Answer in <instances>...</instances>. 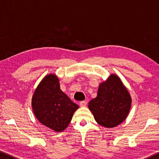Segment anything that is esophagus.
<instances>
[{"label":"esophagus","mask_w":159,"mask_h":159,"mask_svg":"<svg viewBox=\"0 0 159 159\" xmlns=\"http://www.w3.org/2000/svg\"><path fill=\"white\" fill-rule=\"evenodd\" d=\"M87 104V101H81L80 102V105L81 107H85Z\"/></svg>","instance_id":"obj_1"}]
</instances>
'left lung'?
I'll list each match as a JSON object with an SVG mask.
<instances>
[{
  "instance_id": "obj_1",
  "label": "left lung",
  "mask_w": 159,
  "mask_h": 159,
  "mask_svg": "<svg viewBox=\"0 0 159 159\" xmlns=\"http://www.w3.org/2000/svg\"><path fill=\"white\" fill-rule=\"evenodd\" d=\"M131 99L120 79L111 75L100 84L96 98L89 102V109L94 119L104 127H114L127 116Z\"/></svg>"
}]
</instances>
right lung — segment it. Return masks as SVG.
<instances>
[{
    "mask_svg": "<svg viewBox=\"0 0 159 159\" xmlns=\"http://www.w3.org/2000/svg\"><path fill=\"white\" fill-rule=\"evenodd\" d=\"M32 106L38 121L55 131H62L72 120L79 106L71 101L60 88L59 80L49 75L34 92Z\"/></svg>",
    "mask_w": 159,
    "mask_h": 159,
    "instance_id": "right-lung-1",
    "label": "right lung"
}]
</instances>
